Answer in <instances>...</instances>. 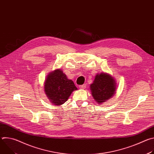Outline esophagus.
I'll list each match as a JSON object with an SVG mask.
<instances>
[{
  "mask_svg": "<svg viewBox=\"0 0 154 154\" xmlns=\"http://www.w3.org/2000/svg\"><path fill=\"white\" fill-rule=\"evenodd\" d=\"M86 88V84H83L82 85H80L79 86V88L80 89H85Z\"/></svg>",
  "mask_w": 154,
  "mask_h": 154,
  "instance_id": "34e87169",
  "label": "esophagus"
}]
</instances>
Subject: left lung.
I'll return each instance as SVG.
<instances>
[{
    "instance_id": "8db88e82",
    "label": "left lung",
    "mask_w": 154,
    "mask_h": 154,
    "mask_svg": "<svg viewBox=\"0 0 154 154\" xmlns=\"http://www.w3.org/2000/svg\"><path fill=\"white\" fill-rule=\"evenodd\" d=\"M91 94L99 103L111 98L116 91V83L114 79L105 73L96 75L93 83L90 85Z\"/></svg>"
}]
</instances>
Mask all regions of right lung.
Wrapping results in <instances>:
<instances>
[{
    "label": "right lung",
    "mask_w": 154,
    "mask_h": 154,
    "mask_svg": "<svg viewBox=\"0 0 154 154\" xmlns=\"http://www.w3.org/2000/svg\"><path fill=\"white\" fill-rule=\"evenodd\" d=\"M77 88L74 82L69 80L61 70L50 73L45 83V91L52 103L56 105L63 104L73 91Z\"/></svg>",
    "instance_id": "add662e5"
}]
</instances>
